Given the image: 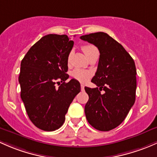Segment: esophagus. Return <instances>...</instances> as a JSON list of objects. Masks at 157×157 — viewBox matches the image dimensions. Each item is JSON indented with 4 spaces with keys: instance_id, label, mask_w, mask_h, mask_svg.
<instances>
[{
    "instance_id": "obj_1",
    "label": "esophagus",
    "mask_w": 157,
    "mask_h": 157,
    "mask_svg": "<svg viewBox=\"0 0 157 157\" xmlns=\"http://www.w3.org/2000/svg\"><path fill=\"white\" fill-rule=\"evenodd\" d=\"M80 87H81L82 91H83V90H84V85H83V84H80Z\"/></svg>"
}]
</instances>
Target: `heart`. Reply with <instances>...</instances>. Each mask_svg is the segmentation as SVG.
Here are the masks:
<instances>
[{"instance_id": "heart-1", "label": "heart", "mask_w": 157, "mask_h": 157, "mask_svg": "<svg viewBox=\"0 0 157 157\" xmlns=\"http://www.w3.org/2000/svg\"><path fill=\"white\" fill-rule=\"evenodd\" d=\"M82 49H83V52L85 53V55L86 56L88 59L91 56L93 55L94 53L98 52V49L94 45H92V44H87V45L83 46L82 47ZM71 55L72 52H71L68 54V56H67V63L68 64L71 62ZM71 76L75 80H78V81L81 82V83H85V82H86L90 79V76H91V73L90 71H88L82 70V69H74L73 71L71 72Z\"/></svg>"}]
</instances>
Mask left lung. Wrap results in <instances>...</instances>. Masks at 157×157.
<instances>
[{"label":"left lung","mask_w":157,"mask_h":157,"mask_svg":"<svg viewBox=\"0 0 157 157\" xmlns=\"http://www.w3.org/2000/svg\"><path fill=\"white\" fill-rule=\"evenodd\" d=\"M80 39L95 45L100 52L97 71L91 80L97 87H85L89 95L86 117L95 129L110 131L121 124L135 103V62L123 46L106 33H92Z\"/></svg>","instance_id":"1"}]
</instances>
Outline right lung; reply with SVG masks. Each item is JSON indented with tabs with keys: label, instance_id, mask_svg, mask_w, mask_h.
I'll return each mask as SVG.
<instances>
[{
	"label": "right lung",
	"instance_id": "right-lung-1",
	"mask_svg": "<svg viewBox=\"0 0 157 157\" xmlns=\"http://www.w3.org/2000/svg\"><path fill=\"white\" fill-rule=\"evenodd\" d=\"M73 46L65 34H48L34 44L21 62V98L31 121L44 131L63 125L71 103L80 92L77 80L65 82L69 77L67 56Z\"/></svg>",
	"mask_w": 157,
	"mask_h": 157
}]
</instances>
